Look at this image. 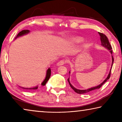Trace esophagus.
<instances>
[{
    "label": "esophagus",
    "instance_id": "obj_1",
    "mask_svg": "<svg viewBox=\"0 0 122 122\" xmlns=\"http://www.w3.org/2000/svg\"><path fill=\"white\" fill-rule=\"evenodd\" d=\"M66 62V61H65V60H61L60 61H59V62H57L56 65L57 66H62V65H63V64H65V63Z\"/></svg>",
    "mask_w": 122,
    "mask_h": 122
}]
</instances>
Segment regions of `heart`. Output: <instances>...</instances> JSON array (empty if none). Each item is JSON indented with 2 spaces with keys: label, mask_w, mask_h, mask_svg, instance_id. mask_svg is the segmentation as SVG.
<instances>
[{
  "label": "heart",
  "mask_w": 122,
  "mask_h": 122,
  "mask_svg": "<svg viewBox=\"0 0 122 122\" xmlns=\"http://www.w3.org/2000/svg\"><path fill=\"white\" fill-rule=\"evenodd\" d=\"M83 41L82 39L81 38H78V39H76L75 40H74L73 41L74 43H76V44H78V43H80V42H81L82 41Z\"/></svg>",
  "instance_id": "heart-1"
}]
</instances>
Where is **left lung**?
Wrapping results in <instances>:
<instances>
[{
	"label": "left lung",
	"mask_w": 122,
	"mask_h": 122,
	"mask_svg": "<svg viewBox=\"0 0 122 122\" xmlns=\"http://www.w3.org/2000/svg\"><path fill=\"white\" fill-rule=\"evenodd\" d=\"M98 34H100V39H101V45H102L103 47H105V48H107V49H108V50H109V51H110V53L111 54V55H112V47H111V46L110 44V42H109L108 38H107L106 35H104V34H103V33H101L99 32ZM111 57H112V63H111V68H110V71H109V73L108 74V76H107V78L101 84H99V85L97 86H94V87H92V88H88V89H84V90L78 89L75 88V87H74V86H72V84L71 83V82H70L69 77L68 79V81L69 83V85H70V86H71V88L73 89L74 91H75V92H76V93L79 94L88 93V92H92V91H94L95 90H96V89H97L100 88L101 86H102L103 84H104L105 82H106L107 81V80H109V78H110V74H111V69H112V67L113 61H114V59H113V57L112 56V55H111ZM69 74H70V73H71V72L69 71Z\"/></svg>",
	"instance_id": "obj_1"
}]
</instances>
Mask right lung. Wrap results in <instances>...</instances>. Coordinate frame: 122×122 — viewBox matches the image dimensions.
Segmentation results:
<instances>
[{
  "instance_id": "obj_1",
  "label": "right lung",
  "mask_w": 122,
  "mask_h": 122,
  "mask_svg": "<svg viewBox=\"0 0 122 122\" xmlns=\"http://www.w3.org/2000/svg\"><path fill=\"white\" fill-rule=\"evenodd\" d=\"M30 32V30H22V31L20 32L18 34L17 36L15 37V39H16L18 37H20V36H23L24 35H26V34H28ZM51 75V70L50 68H49L47 69V72H46V77H45V80H44V81L42 82V83H41V85L42 86H45V84H46V83L47 82V81H48L49 78H50V76ZM20 88H22L23 89H30V90H36L38 88V86H34V87H32V88H24V87H22V86H20Z\"/></svg>"
}]
</instances>
